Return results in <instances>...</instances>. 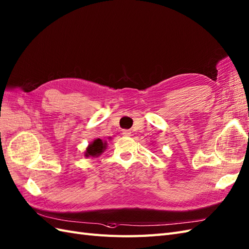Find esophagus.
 Returning <instances> with one entry per match:
<instances>
[{
	"label": "esophagus",
	"instance_id": "1",
	"mask_svg": "<svg viewBox=\"0 0 249 249\" xmlns=\"http://www.w3.org/2000/svg\"><path fill=\"white\" fill-rule=\"evenodd\" d=\"M122 134L124 137H130L131 136V131L130 130H123Z\"/></svg>",
	"mask_w": 249,
	"mask_h": 249
}]
</instances>
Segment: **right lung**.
<instances>
[{
  "label": "right lung",
  "mask_w": 249,
  "mask_h": 249,
  "mask_svg": "<svg viewBox=\"0 0 249 249\" xmlns=\"http://www.w3.org/2000/svg\"><path fill=\"white\" fill-rule=\"evenodd\" d=\"M107 147V142L102 141L101 139H95L90 142L87 147V150L84 151L85 158H98L100 156Z\"/></svg>",
  "instance_id": "add662e5"
}]
</instances>
